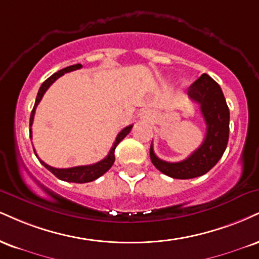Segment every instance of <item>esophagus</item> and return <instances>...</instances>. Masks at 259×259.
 <instances>
[{"label":"esophagus","instance_id":"obj_1","mask_svg":"<svg viewBox=\"0 0 259 259\" xmlns=\"http://www.w3.org/2000/svg\"><path fill=\"white\" fill-rule=\"evenodd\" d=\"M140 118L143 120H149L152 118V112L151 111H143L141 114H140Z\"/></svg>","mask_w":259,"mask_h":259}]
</instances>
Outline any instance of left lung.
Returning a JSON list of instances; mask_svg holds the SVG:
<instances>
[{"mask_svg": "<svg viewBox=\"0 0 259 259\" xmlns=\"http://www.w3.org/2000/svg\"><path fill=\"white\" fill-rule=\"evenodd\" d=\"M188 96L200 106L206 123V135L200 147L177 163L159 159L154 153L153 145L149 149L154 166L164 175L179 180L202 176L212 169L222 158L229 139V108L219 84L204 73L189 87Z\"/></svg>", "mask_w": 259, "mask_h": 259, "instance_id": "obj_1", "label": "left lung"}]
</instances>
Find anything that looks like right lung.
<instances>
[{"label":"right lung","instance_id":"1","mask_svg":"<svg viewBox=\"0 0 259 259\" xmlns=\"http://www.w3.org/2000/svg\"><path fill=\"white\" fill-rule=\"evenodd\" d=\"M80 67H82V65L80 64L71 65V66L65 67V68H62V70L58 71L57 73L52 74L48 79H46L45 82L42 83V85H40V88L38 90V94H37L35 106H33L32 112H31V116H30V139H32V130H31V126H32V123H33V117H35L36 107L38 106L39 101L42 100L43 95H45V93L48 90L49 87H51L52 84L59 78V77L62 76V74L71 72V71H74V70H78V68H80ZM132 127H133V125L124 127V129L117 135L116 141H114L113 146H112L110 153L107 154V157L104 158L102 160L98 161V163L92 164V165H83V166L68 167V169H57V167H53V166H51V165L46 164L43 160H40L38 158V155H37V153H36L35 148H33V151H35L36 157L38 158L40 164H42L46 169H48L49 171H51L53 175L57 176L59 180L66 181V182H73V183L92 182V181L99 179L100 176H102L105 172H107V171L111 169V166L114 163V151H116V147L118 146V143H119L121 140L125 138L127 134L130 133Z\"/></svg>","mask_w":259,"mask_h":259}]
</instances>
